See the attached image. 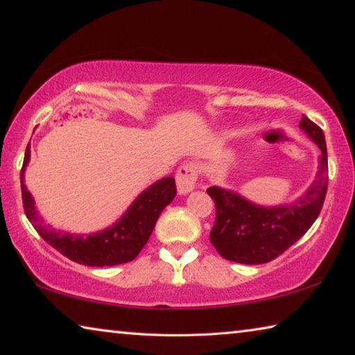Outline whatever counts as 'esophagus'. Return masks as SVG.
<instances>
[{
    "instance_id": "esophagus-1",
    "label": "esophagus",
    "mask_w": 355,
    "mask_h": 355,
    "mask_svg": "<svg viewBox=\"0 0 355 355\" xmlns=\"http://www.w3.org/2000/svg\"><path fill=\"white\" fill-rule=\"evenodd\" d=\"M177 189L180 194H188L196 188L197 182V167L194 164H183L177 171Z\"/></svg>"
}]
</instances>
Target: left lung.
Wrapping results in <instances>:
<instances>
[{
  "label": "left lung",
  "mask_w": 355,
  "mask_h": 355,
  "mask_svg": "<svg viewBox=\"0 0 355 355\" xmlns=\"http://www.w3.org/2000/svg\"><path fill=\"white\" fill-rule=\"evenodd\" d=\"M299 127L320 147L321 155L313 183L296 202L258 207L238 192L218 186L207 189L216 203L209 241L225 260L244 264L271 261L302 238L320 216L329 182L326 139L322 130L309 117L304 116Z\"/></svg>",
  "instance_id": "obj_1"
}]
</instances>
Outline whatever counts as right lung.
I'll use <instances>...</instances> for the list:
<instances>
[{
    "mask_svg": "<svg viewBox=\"0 0 355 355\" xmlns=\"http://www.w3.org/2000/svg\"><path fill=\"white\" fill-rule=\"evenodd\" d=\"M29 156H31V150L28 146L20 172L23 208H25L26 218L51 248L61 252L71 261L86 264V266H114V264L135 260L147 244L161 211L177 194L175 180L173 177H166L144 191L131 203L127 213L112 227L87 236L56 232L42 224V218L34 207L31 192L25 184V169L29 163Z\"/></svg>",
    "mask_w": 355,
    "mask_h": 355,
    "instance_id": "1",
    "label": "right lung"
}]
</instances>
